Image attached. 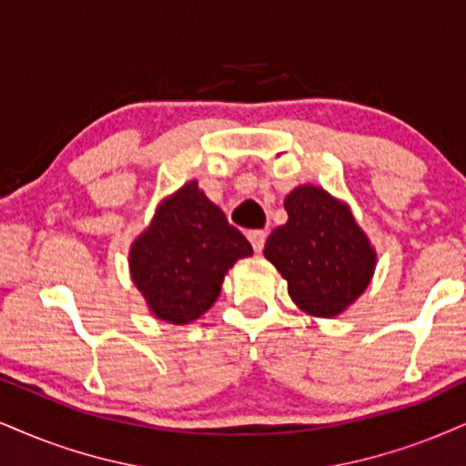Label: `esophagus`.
Instances as JSON below:
<instances>
[{"instance_id": "34e87169", "label": "esophagus", "mask_w": 466, "mask_h": 466, "mask_svg": "<svg viewBox=\"0 0 466 466\" xmlns=\"http://www.w3.org/2000/svg\"><path fill=\"white\" fill-rule=\"evenodd\" d=\"M248 239L255 252H261L263 244H266V231H248Z\"/></svg>"}]
</instances>
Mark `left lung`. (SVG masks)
Here are the masks:
<instances>
[{"label": "left lung", "mask_w": 466, "mask_h": 466, "mask_svg": "<svg viewBox=\"0 0 466 466\" xmlns=\"http://www.w3.org/2000/svg\"><path fill=\"white\" fill-rule=\"evenodd\" d=\"M285 211L287 222L274 228L263 255L287 280L300 311L313 318L341 315L371 283L376 248L348 203L324 187H294Z\"/></svg>", "instance_id": "1"}]
</instances>
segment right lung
I'll list each match as a JSON object with an SVG mask.
<instances>
[{
    "label": "right lung",
    "instance_id": "right-lung-1",
    "mask_svg": "<svg viewBox=\"0 0 466 466\" xmlns=\"http://www.w3.org/2000/svg\"><path fill=\"white\" fill-rule=\"evenodd\" d=\"M250 255L248 239L198 181H187L157 205L151 224L134 239L129 272L153 318L183 326L209 311L224 274Z\"/></svg>",
    "mask_w": 466,
    "mask_h": 466
}]
</instances>
